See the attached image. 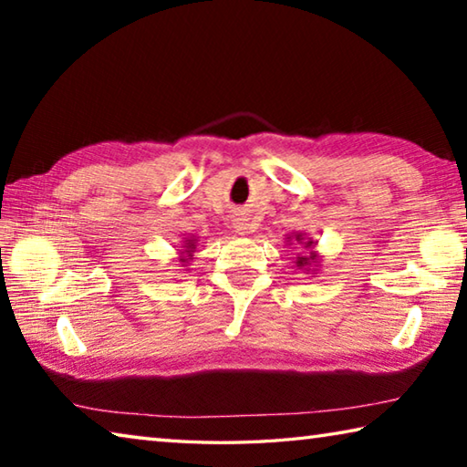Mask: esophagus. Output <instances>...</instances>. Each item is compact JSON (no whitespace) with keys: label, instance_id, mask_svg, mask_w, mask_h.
<instances>
[{"label":"esophagus","instance_id":"34e87169","mask_svg":"<svg viewBox=\"0 0 467 467\" xmlns=\"http://www.w3.org/2000/svg\"><path fill=\"white\" fill-rule=\"evenodd\" d=\"M234 228H236V233L247 234V233H251L255 226H253V224L249 223L247 216H236V218H234Z\"/></svg>","mask_w":467,"mask_h":467}]
</instances>
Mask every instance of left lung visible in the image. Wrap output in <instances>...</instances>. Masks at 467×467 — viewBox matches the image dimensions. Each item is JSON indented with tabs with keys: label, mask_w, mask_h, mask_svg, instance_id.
Instances as JSON below:
<instances>
[{
	"label": "left lung",
	"mask_w": 467,
	"mask_h": 467,
	"mask_svg": "<svg viewBox=\"0 0 467 467\" xmlns=\"http://www.w3.org/2000/svg\"><path fill=\"white\" fill-rule=\"evenodd\" d=\"M286 243L290 244H300L303 247V253H298L296 255V270H303V272H317L319 267V253L315 251V247H317V241L311 239V236H306L305 233H292L286 236Z\"/></svg>",
	"instance_id": "8db88e82"
}]
</instances>
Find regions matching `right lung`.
Listing matches in <instances>:
<instances>
[{"label": "right lung", "instance_id": "add662e5", "mask_svg": "<svg viewBox=\"0 0 467 467\" xmlns=\"http://www.w3.org/2000/svg\"><path fill=\"white\" fill-rule=\"evenodd\" d=\"M195 247H197V239H185V241H183V247L179 249L177 262H179L181 265H185L187 262H192L193 253H195Z\"/></svg>", "mask_w": 467, "mask_h": 467}]
</instances>
